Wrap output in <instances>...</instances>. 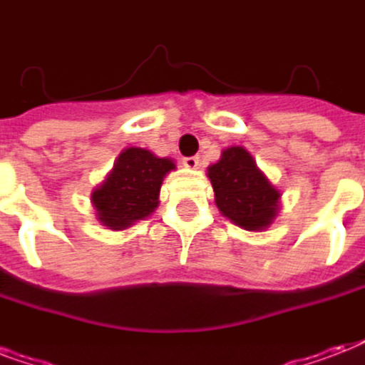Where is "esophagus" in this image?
<instances>
[{"mask_svg":"<svg viewBox=\"0 0 365 365\" xmlns=\"http://www.w3.org/2000/svg\"><path fill=\"white\" fill-rule=\"evenodd\" d=\"M183 166L189 170H197L199 168V157H185L183 159Z\"/></svg>","mask_w":365,"mask_h":365,"instance_id":"34e87169","label":"esophagus"}]
</instances>
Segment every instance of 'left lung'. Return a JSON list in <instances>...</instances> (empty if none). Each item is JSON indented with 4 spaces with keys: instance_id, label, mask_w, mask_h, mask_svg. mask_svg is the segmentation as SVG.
<instances>
[{
    "instance_id": "left-lung-1",
    "label": "left lung",
    "mask_w": 365,
    "mask_h": 365,
    "mask_svg": "<svg viewBox=\"0 0 365 365\" xmlns=\"http://www.w3.org/2000/svg\"><path fill=\"white\" fill-rule=\"evenodd\" d=\"M217 210L240 229L261 233L280 210V197L269 178L242 145L223 149L222 159L208 166Z\"/></svg>"
}]
</instances>
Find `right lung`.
Here are the masks:
<instances>
[{
    "mask_svg": "<svg viewBox=\"0 0 365 365\" xmlns=\"http://www.w3.org/2000/svg\"><path fill=\"white\" fill-rule=\"evenodd\" d=\"M176 170L174 160L149 149L126 148L106 180L91 195L96 220L111 231H125L151 216L159 206L163 180Z\"/></svg>",
    "mask_w": 365,
    "mask_h": 365,
    "instance_id": "right-lung-1",
    "label": "right lung"
}]
</instances>
